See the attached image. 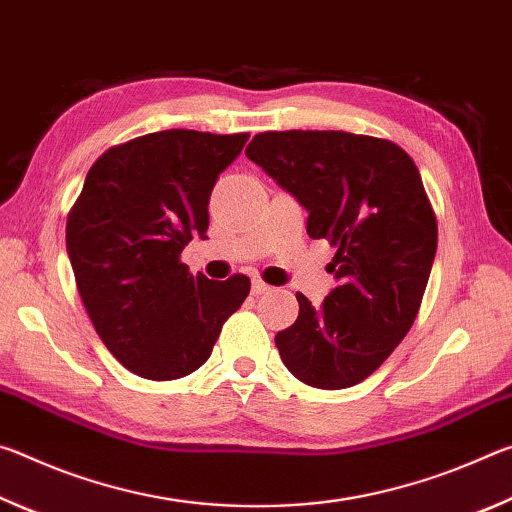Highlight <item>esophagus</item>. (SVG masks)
Here are the masks:
<instances>
[{
    "instance_id": "34e87169",
    "label": "esophagus",
    "mask_w": 512,
    "mask_h": 512,
    "mask_svg": "<svg viewBox=\"0 0 512 512\" xmlns=\"http://www.w3.org/2000/svg\"><path fill=\"white\" fill-rule=\"evenodd\" d=\"M266 291H271V287H268L266 282L253 280V293H255V296H262V293H266Z\"/></svg>"
}]
</instances>
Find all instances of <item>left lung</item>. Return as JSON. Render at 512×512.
<instances>
[{
    "mask_svg": "<svg viewBox=\"0 0 512 512\" xmlns=\"http://www.w3.org/2000/svg\"><path fill=\"white\" fill-rule=\"evenodd\" d=\"M309 212L307 235L336 248V287L275 336L293 377L325 391L370 377L409 332L438 246L420 171L400 146L343 131L259 133L246 149Z\"/></svg>",
    "mask_w": 512,
    "mask_h": 512,
    "instance_id": "8db88e82",
    "label": "left lung"
}]
</instances>
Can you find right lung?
<instances>
[{
    "label": "right lung",
    "instance_id": "right-lung-1",
    "mask_svg": "<svg viewBox=\"0 0 512 512\" xmlns=\"http://www.w3.org/2000/svg\"><path fill=\"white\" fill-rule=\"evenodd\" d=\"M248 133H149L92 164L67 216V255L94 329L121 366L180 379L210 359L221 327L250 293L246 275H192L180 253L207 239V203Z\"/></svg>",
    "mask_w": 512,
    "mask_h": 512
}]
</instances>
